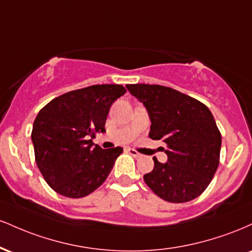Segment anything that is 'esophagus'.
Wrapping results in <instances>:
<instances>
[{"mask_svg":"<svg viewBox=\"0 0 252 252\" xmlns=\"http://www.w3.org/2000/svg\"><path fill=\"white\" fill-rule=\"evenodd\" d=\"M128 153L131 156H134V158H141V156H142V155L140 154V153L137 152V150H135V149H132V148H128Z\"/></svg>","mask_w":252,"mask_h":252,"instance_id":"34e87169","label":"esophagus"}]
</instances>
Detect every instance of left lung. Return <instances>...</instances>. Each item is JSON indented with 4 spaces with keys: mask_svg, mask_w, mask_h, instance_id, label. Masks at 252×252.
<instances>
[{
    "mask_svg": "<svg viewBox=\"0 0 252 252\" xmlns=\"http://www.w3.org/2000/svg\"><path fill=\"white\" fill-rule=\"evenodd\" d=\"M130 94L144 104L152 126L149 137L166 143V163L154 160L143 179L163 200L174 204L198 198L218 168L221 135L212 112L195 98L172 88L128 84Z\"/></svg>",
    "mask_w": 252,
    "mask_h": 252,
    "instance_id": "obj_1",
    "label": "left lung"
}]
</instances>
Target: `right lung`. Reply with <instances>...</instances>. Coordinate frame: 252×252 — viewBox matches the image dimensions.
Returning a JSON list of instances; mask_svg holds the SVG:
<instances>
[{"mask_svg":"<svg viewBox=\"0 0 252 252\" xmlns=\"http://www.w3.org/2000/svg\"><path fill=\"white\" fill-rule=\"evenodd\" d=\"M126 92L117 84L92 85L66 92L39 111L32 130L35 162L58 194L84 198L106 180L123 148H92L91 138L105 131L110 106Z\"/></svg>","mask_w":252,"mask_h":252,"instance_id":"1","label":"right lung"}]
</instances>
